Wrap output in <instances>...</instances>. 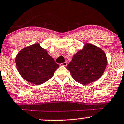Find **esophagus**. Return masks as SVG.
<instances>
[{
    "mask_svg": "<svg viewBox=\"0 0 124 124\" xmlns=\"http://www.w3.org/2000/svg\"><path fill=\"white\" fill-rule=\"evenodd\" d=\"M62 65L63 66H65V67H66V66L67 65V64H68V62H63V63H62Z\"/></svg>",
    "mask_w": 124,
    "mask_h": 124,
    "instance_id": "1",
    "label": "esophagus"
}]
</instances>
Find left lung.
<instances>
[{
    "label": "left lung",
    "mask_w": 124,
    "mask_h": 124,
    "mask_svg": "<svg viewBox=\"0 0 124 124\" xmlns=\"http://www.w3.org/2000/svg\"><path fill=\"white\" fill-rule=\"evenodd\" d=\"M107 65V56L104 51L93 44L86 43L73 56L67 69L75 81L86 85L100 78Z\"/></svg>",
    "instance_id": "1"
}]
</instances>
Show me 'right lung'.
Returning a JSON list of instances; mask_svg holds the SVG:
<instances>
[{"mask_svg":"<svg viewBox=\"0 0 124 124\" xmlns=\"http://www.w3.org/2000/svg\"><path fill=\"white\" fill-rule=\"evenodd\" d=\"M15 62L21 76L36 85L49 80L59 67L39 43L22 49L17 54Z\"/></svg>","mask_w":124,"mask_h":124,"instance_id":"add662e5","label":"right lung"}]
</instances>
